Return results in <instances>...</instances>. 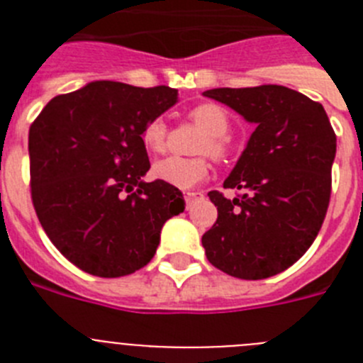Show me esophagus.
Listing matches in <instances>:
<instances>
[{
  "mask_svg": "<svg viewBox=\"0 0 363 363\" xmlns=\"http://www.w3.org/2000/svg\"><path fill=\"white\" fill-rule=\"evenodd\" d=\"M184 198H185V203H187V207H191L192 203H196V201L203 200V192H201V191H189V192H185Z\"/></svg>",
  "mask_w": 363,
  "mask_h": 363,
  "instance_id": "34e87169",
  "label": "esophagus"
}]
</instances>
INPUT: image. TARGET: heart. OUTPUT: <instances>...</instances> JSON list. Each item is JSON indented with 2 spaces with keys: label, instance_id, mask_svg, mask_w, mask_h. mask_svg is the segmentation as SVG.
Here are the masks:
<instances>
[{
  "label": "heart",
  "instance_id": "1",
  "mask_svg": "<svg viewBox=\"0 0 363 363\" xmlns=\"http://www.w3.org/2000/svg\"><path fill=\"white\" fill-rule=\"evenodd\" d=\"M192 123L207 133L198 147L200 154H209L214 160H225L229 156V142L227 133L230 129L229 114L225 108L216 104H200L189 112ZM142 142L149 152H163L167 142V125L162 118H152L142 129ZM154 176L165 184L178 189L196 187L209 174V162L207 158H171L160 160L152 169Z\"/></svg>",
  "mask_w": 363,
  "mask_h": 363
}]
</instances>
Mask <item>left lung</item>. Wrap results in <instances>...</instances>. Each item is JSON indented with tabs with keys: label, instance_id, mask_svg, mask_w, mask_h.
Masks as SVG:
<instances>
[{
	"label": "left lung",
	"instance_id": "obj_1",
	"mask_svg": "<svg viewBox=\"0 0 363 363\" xmlns=\"http://www.w3.org/2000/svg\"><path fill=\"white\" fill-rule=\"evenodd\" d=\"M203 96L256 123L223 189L218 220L201 236L207 259L242 280L289 269L318 236L331 200L336 134L322 104L281 85L211 89Z\"/></svg>",
	"mask_w": 363,
	"mask_h": 363
}]
</instances>
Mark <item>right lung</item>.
Returning a JSON list of instances; mask_svg holds the SVG:
<instances>
[{
  "instance_id": "obj_1",
  "label": "right lung",
  "mask_w": 363,
  "mask_h": 363,
  "mask_svg": "<svg viewBox=\"0 0 363 363\" xmlns=\"http://www.w3.org/2000/svg\"><path fill=\"white\" fill-rule=\"evenodd\" d=\"M176 99L165 85L92 82L52 98L32 121V205L50 242L82 271L118 278L145 267L163 223L184 213L179 189L142 182L150 169L142 129Z\"/></svg>"
}]
</instances>
